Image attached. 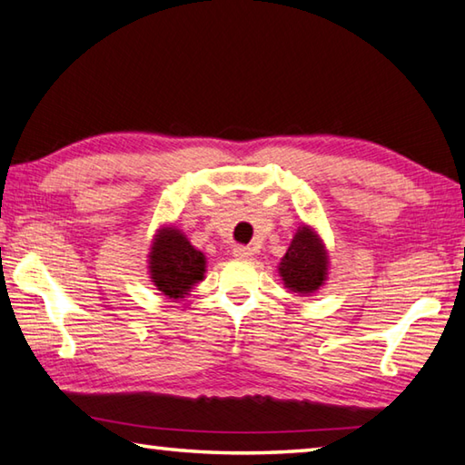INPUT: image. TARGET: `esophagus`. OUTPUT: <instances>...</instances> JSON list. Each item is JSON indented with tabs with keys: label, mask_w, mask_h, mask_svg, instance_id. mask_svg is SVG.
Wrapping results in <instances>:
<instances>
[{
	"label": "esophagus",
	"mask_w": 465,
	"mask_h": 465,
	"mask_svg": "<svg viewBox=\"0 0 465 465\" xmlns=\"http://www.w3.org/2000/svg\"><path fill=\"white\" fill-rule=\"evenodd\" d=\"M252 256H254V252H252V248H248V246H235L233 248V258L252 260Z\"/></svg>",
	"instance_id": "esophagus-1"
}]
</instances>
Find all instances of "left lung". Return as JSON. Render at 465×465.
<instances>
[{"label":"left lung","instance_id":"1","mask_svg":"<svg viewBox=\"0 0 465 465\" xmlns=\"http://www.w3.org/2000/svg\"><path fill=\"white\" fill-rule=\"evenodd\" d=\"M329 254L325 242L321 240L319 232L313 225L302 223L297 233L292 235L289 250L281 258L278 274H281L284 286L301 297L317 292L327 281Z\"/></svg>","mask_w":465,"mask_h":465}]
</instances>
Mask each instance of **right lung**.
Here are the masks:
<instances>
[{
  "label": "right lung",
  "mask_w": 465,
  "mask_h": 465,
  "mask_svg": "<svg viewBox=\"0 0 465 465\" xmlns=\"http://www.w3.org/2000/svg\"><path fill=\"white\" fill-rule=\"evenodd\" d=\"M207 258L179 227H158L148 252L152 284L168 299H184L205 278Z\"/></svg>",
  "instance_id": "obj_1"
}]
</instances>
